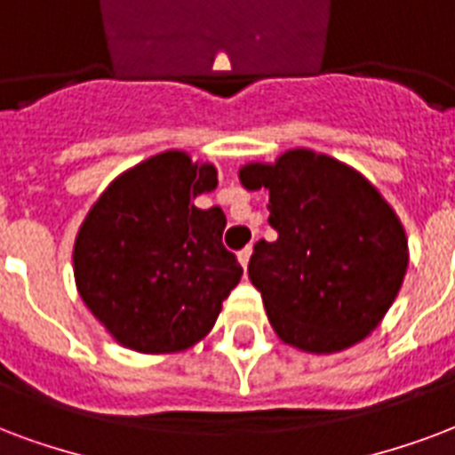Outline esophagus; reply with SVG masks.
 Returning a JSON list of instances; mask_svg holds the SVG:
<instances>
[{"instance_id":"esophagus-1","label":"esophagus","mask_w":455,"mask_h":455,"mask_svg":"<svg viewBox=\"0 0 455 455\" xmlns=\"http://www.w3.org/2000/svg\"><path fill=\"white\" fill-rule=\"evenodd\" d=\"M249 256H251V247H244V249H242V251H237V259H240L242 268H247Z\"/></svg>"}]
</instances>
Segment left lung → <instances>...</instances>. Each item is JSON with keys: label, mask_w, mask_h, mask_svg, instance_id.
Masks as SVG:
<instances>
[{"label": "left lung", "mask_w": 455, "mask_h": 455, "mask_svg": "<svg viewBox=\"0 0 455 455\" xmlns=\"http://www.w3.org/2000/svg\"><path fill=\"white\" fill-rule=\"evenodd\" d=\"M247 189L268 191V223L249 280L273 331L307 353H338L377 329L408 268V240L394 208L353 167L314 150L240 170Z\"/></svg>", "instance_id": "8db88e82"}]
</instances>
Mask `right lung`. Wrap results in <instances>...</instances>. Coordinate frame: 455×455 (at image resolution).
Instances as JSON below:
<instances>
[{
  "label": "right lung",
  "mask_w": 455,
  "mask_h": 455,
  "mask_svg": "<svg viewBox=\"0 0 455 455\" xmlns=\"http://www.w3.org/2000/svg\"><path fill=\"white\" fill-rule=\"evenodd\" d=\"M218 187L182 150L143 160L102 191L74 244L85 307L136 353H177L213 329L242 266L223 244L225 213L191 201Z\"/></svg>",
  "instance_id": "right-lung-1"
}]
</instances>
